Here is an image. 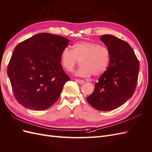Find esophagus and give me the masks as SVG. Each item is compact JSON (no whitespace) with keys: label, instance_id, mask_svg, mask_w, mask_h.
I'll return each instance as SVG.
<instances>
[{"label":"esophagus","instance_id":"obj_1","mask_svg":"<svg viewBox=\"0 0 152 152\" xmlns=\"http://www.w3.org/2000/svg\"><path fill=\"white\" fill-rule=\"evenodd\" d=\"M75 81H76L77 83H79L80 84H84L85 83L84 80H80V79H75Z\"/></svg>","mask_w":152,"mask_h":152}]
</instances>
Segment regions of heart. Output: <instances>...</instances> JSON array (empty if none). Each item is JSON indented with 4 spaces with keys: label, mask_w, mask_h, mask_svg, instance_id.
Instances as JSON below:
<instances>
[{
    "label": "heart",
    "mask_w": 152,
    "mask_h": 152,
    "mask_svg": "<svg viewBox=\"0 0 152 152\" xmlns=\"http://www.w3.org/2000/svg\"><path fill=\"white\" fill-rule=\"evenodd\" d=\"M80 61L81 65L76 75L90 77L91 74L99 76L108 68L110 53L108 47L89 41H80L73 46V49L66 47L61 54V64L66 70L72 71Z\"/></svg>",
    "instance_id": "1"
}]
</instances>
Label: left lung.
I'll use <instances>...</instances> for the list:
<instances>
[{
    "mask_svg": "<svg viewBox=\"0 0 152 152\" xmlns=\"http://www.w3.org/2000/svg\"><path fill=\"white\" fill-rule=\"evenodd\" d=\"M100 39L110 50V64L86 99L95 109L110 111L132 97L137 83L139 62L128 42L111 35H101Z\"/></svg>",
    "mask_w": 152,
    "mask_h": 152,
    "instance_id": "1",
    "label": "left lung"
}]
</instances>
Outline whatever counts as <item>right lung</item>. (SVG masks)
<instances>
[{"mask_svg":"<svg viewBox=\"0 0 152 152\" xmlns=\"http://www.w3.org/2000/svg\"><path fill=\"white\" fill-rule=\"evenodd\" d=\"M69 42L63 37L42 33L15 48L7 72L19 104L29 110H44L58 99L70 80L60 62Z\"/></svg>","mask_w":152,"mask_h":152,"instance_id":"1","label":"right lung"}]
</instances>
